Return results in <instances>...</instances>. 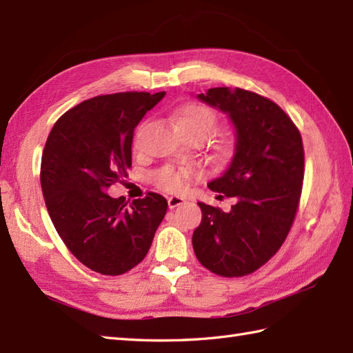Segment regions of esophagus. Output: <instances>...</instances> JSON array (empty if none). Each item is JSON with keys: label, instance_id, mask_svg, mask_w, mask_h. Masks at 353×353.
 Instances as JSON below:
<instances>
[{"label": "esophagus", "instance_id": "1", "mask_svg": "<svg viewBox=\"0 0 353 353\" xmlns=\"http://www.w3.org/2000/svg\"><path fill=\"white\" fill-rule=\"evenodd\" d=\"M185 201H186V200H185L183 197H179V196H171V197H168V208H170V209H174V208H177V206L183 205Z\"/></svg>", "mask_w": 353, "mask_h": 353}]
</instances>
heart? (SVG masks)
<instances>
[{"label":"heart","mask_w":353,"mask_h":353,"mask_svg":"<svg viewBox=\"0 0 353 353\" xmlns=\"http://www.w3.org/2000/svg\"><path fill=\"white\" fill-rule=\"evenodd\" d=\"M174 121L179 132H197L208 138L216 125V114L203 103L190 101L176 110ZM190 179L191 171L188 168H176L172 165L156 170L152 174L153 185L165 192L181 191Z\"/></svg>","instance_id":"obj_1"}]
</instances>
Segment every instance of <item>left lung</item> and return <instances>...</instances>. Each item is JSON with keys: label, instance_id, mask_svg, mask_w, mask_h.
Masks as SVG:
<instances>
[{"label": "left lung", "instance_id": "obj_1", "mask_svg": "<svg viewBox=\"0 0 353 353\" xmlns=\"http://www.w3.org/2000/svg\"><path fill=\"white\" fill-rule=\"evenodd\" d=\"M197 97L234 123V157L208 186L236 203L229 212L199 203L201 223L192 234L194 253L215 274L245 276L274 256L294 221L305 172L302 137L291 118L259 94L212 88Z\"/></svg>", "mask_w": 353, "mask_h": 353}]
</instances>
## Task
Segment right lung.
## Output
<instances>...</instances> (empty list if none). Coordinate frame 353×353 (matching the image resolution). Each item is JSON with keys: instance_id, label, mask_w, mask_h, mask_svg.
I'll list each match as a JSON object with an SVG mask.
<instances>
[{"instance_id": "1", "label": "right lung", "mask_w": 353, "mask_h": 353, "mask_svg": "<svg viewBox=\"0 0 353 353\" xmlns=\"http://www.w3.org/2000/svg\"><path fill=\"white\" fill-rule=\"evenodd\" d=\"M165 92H118L77 104L57 119L43 148L41 186L59 236L92 272L118 276L145 258L167 214L161 194L112 199L132 167L133 130Z\"/></svg>"}]
</instances>
